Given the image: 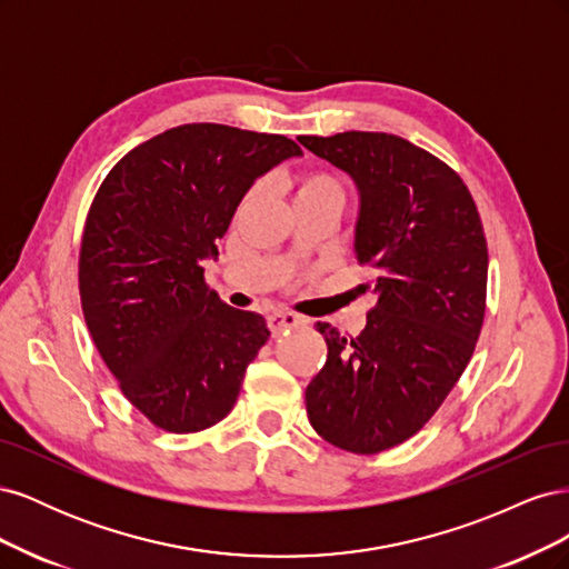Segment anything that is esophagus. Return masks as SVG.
I'll list each match as a JSON object with an SVG mask.
<instances>
[{
    "instance_id": "34e87169",
    "label": "esophagus",
    "mask_w": 569,
    "mask_h": 569,
    "mask_svg": "<svg viewBox=\"0 0 569 569\" xmlns=\"http://www.w3.org/2000/svg\"><path fill=\"white\" fill-rule=\"evenodd\" d=\"M299 325H303V320L299 318V316H295V313H270L268 316V327H270V332L278 337V335H282L284 330H295V327H299Z\"/></svg>"
}]
</instances>
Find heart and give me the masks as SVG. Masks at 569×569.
Returning <instances> with one entry per match:
<instances>
[{
    "instance_id": "b5f03b06",
    "label": "heart",
    "mask_w": 569,
    "mask_h": 569,
    "mask_svg": "<svg viewBox=\"0 0 569 569\" xmlns=\"http://www.w3.org/2000/svg\"><path fill=\"white\" fill-rule=\"evenodd\" d=\"M339 199L341 201V187L339 182L327 176V173H320V170H316V173H303L297 178L295 182V201H308V199Z\"/></svg>"
}]
</instances>
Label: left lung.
<instances>
[{
	"label": "left lung",
	"instance_id": "1",
	"mask_svg": "<svg viewBox=\"0 0 569 569\" xmlns=\"http://www.w3.org/2000/svg\"><path fill=\"white\" fill-rule=\"evenodd\" d=\"M299 142L353 180V251L372 274L358 289L377 297L358 337L318 322L327 360L306 387V412L337 449L380 453L422 429L470 363L487 303L485 230L456 170L403 137Z\"/></svg>",
	"mask_w": 569,
	"mask_h": 569
}]
</instances>
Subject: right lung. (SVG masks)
<instances>
[{"instance_id": "add662e5", "label": "right lung", "mask_w": 569, "mask_h": 569, "mask_svg": "<svg viewBox=\"0 0 569 569\" xmlns=\"http://www.w3.org/2000/svg\"><path fill=\"white\" fill-rule=\"evenodd\" d=\"M301 157L284 134L218 123L170 128L120 159L90 206L80 303L94 347L128 401L168 432H201L232 410L270 337L263 316L203 282L239 201Z\"/></svg>"}]
</instances>
